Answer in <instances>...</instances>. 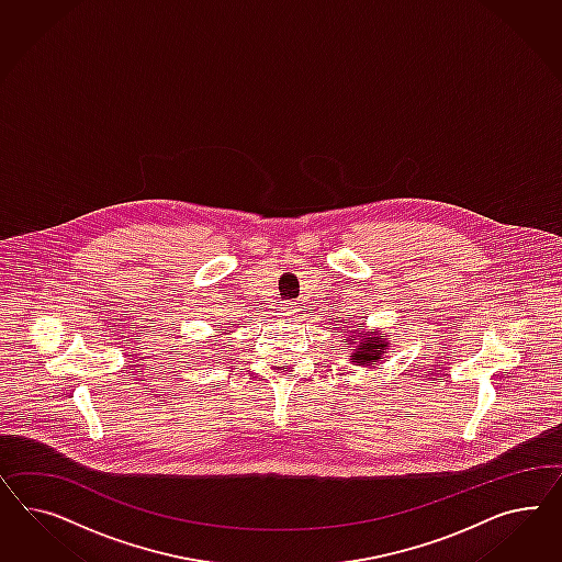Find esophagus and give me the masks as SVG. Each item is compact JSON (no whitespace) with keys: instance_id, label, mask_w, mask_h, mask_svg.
Masks as SVG:
<instances>
[{"instance_id":"esophagus-1","label":"esophagus","mask_w":562,"mask_h":562,"mask_svg":"<svg viewBox=\"0 0 562 562\" xmlns=\"http://www.w3.org/2000/svg\"><path fill=\"white\" fill-rule=\"evenodd\" d=\"M278 311H280L282 317H289V319L296 317V306L292 305V303H284V305L278 306Z\"/></svg>"}]
</instances>
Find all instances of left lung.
I'll return each instance as SVG.
<instances>
[{"label":"left lung","instance_id":"obj_1","mask_svg":"<svg viewBox=\"0 0 562 562\" xmlns=\"http://www.w3.org/2000/svg\"><path fill=\"white\" fill-rule=\"evenodd\" d=\"M344 336L350 348V362L357 367L374 369L390 352V338L381 329H367L364 324H357L355 329H346Z\"/></svg>","mask_w":562,"mask_h":562}]
</instances>
